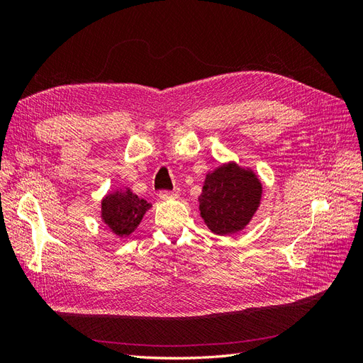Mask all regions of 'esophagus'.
I'll return each mask as SVG.
<instances>
[{"label":"esophagus","instance_id":"34e87169","mask_svg":"<svg viewBox=\"0 0 363 363\" xmlns=\"http://www.w3.org/2000/svg\"><path fill=\"white\" fill-rule=\"evenodd\" d=\"M159 196H160V200H163V201L175 200V199H179V196H180V192L177 189H175V191H160Z\"/></svg>","mask_w":363,"mask_h":363}]
</instances>
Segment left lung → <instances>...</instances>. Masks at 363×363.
Masks as SVG:
<instances>
[{
    "label": "left lung",
    "instance_id": "8db88e82",
    "mask_svg": "<svg viewBox=\"0 0 363 363\" xmlns=\"http://www.w3.org/2000/svg\"><path fill=\"white\" fill-rule=\"evenodd\" d=\"M262 199V183L251 169L235 162L206 175L200 195V215L215 235H233L251 221Z\"/></svg>",
    "mask_w": 363,
    "mask_h": 363
}]
</instances>
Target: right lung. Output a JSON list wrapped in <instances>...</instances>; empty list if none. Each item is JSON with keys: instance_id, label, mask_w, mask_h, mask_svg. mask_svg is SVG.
Masks as SVG:
<instances>
[{"instance_id": "right-lung-1", "label": "right lung", "mask_w": 363, "mask_h": 363, "mask_svg": "<svg viewBox=\"0 0 363 363\" xmlns=\"http://www.w3.org/2000/svg\"><path fill=\"white\" fill-rule=\"evenodd\" d=\"M151 204L139 199L130 189L107 194L101 201L103 223L119 236H130L140 224Z\"/></svg>"}]
</instances>
